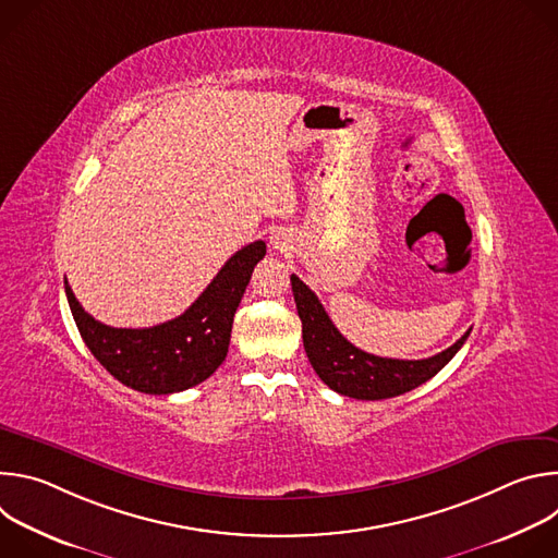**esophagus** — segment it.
<instances>
[{"label":"esophagus","instance_id":"esophagus-1","mask_svg":"<svg viewBox=\"0 0 558 558\" xmlns=\"http://www.w3.org/2000/svg\"><path fill=\"white\" fill-rule=\"evenodd\" d=\"M284 241H287V238H284L282 231H274V233H271V245H274L276 250H282V247L287 245Z\"/></svg>","mask_w":558,"mask_h":558}]
</instances>
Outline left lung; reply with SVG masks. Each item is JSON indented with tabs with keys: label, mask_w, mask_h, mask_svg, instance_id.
Wrapping results in <instances>:
<instances>
[{
	"label": "left lung",
	"mask_w": 558,
	"mask_h": 558,
	"mask_svg": "<svg viewBox=\"0 0 558 558\" xmlns=\"http://www.w3.org/2000/svg\"><path fill=\"white\" fill-rule=\"evenodd\" d=\"M291 289L302 320V342L306 357L329 388L353 400H388L417 388L435 377L463 347L470 329L446 351L426 360L377 357L353 347L331 323L317 295L291 276Z\"/></svg>",
	"instance_id": "8db88e82"
}]
</instances>
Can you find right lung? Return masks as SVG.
Here are the masks:
<instances>
[{"instance_id": "1", "label": "right lung", "mask_w": 558, "mask_h": 558, "mask_svg": "<svg viewBox=\"0 0 558 558\" xmlns=\"http://www.w3.org/2000/svg\"><path fill=\"white\" fill-rule=\"evenodd\" d=\"M265 254L263 241L235 252L185 313L149 329L108 327L84 311L68 280L63 287L76 329L101 366L138 392L170 395L205 381L225 362L233 313Z\"/></svg>"}]
</instances>
